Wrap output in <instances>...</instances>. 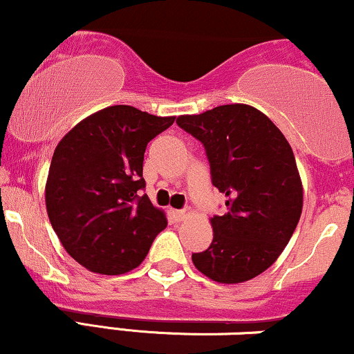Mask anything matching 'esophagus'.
Listing matches in <instances>:
<instances>
[{
  "mask_svg": "<svg viewBox=\"0 0 354 354\" xmlns=\"http://www.w3.org/2000/svg\"><path fill=\"white\" fill-rule=\"evenodd\" d=\"M172 215L177 220H184L187 215H190V210H172Z\"/></svg>",
  "mask_w": 354,
  "mask_h": 354,
  "instance_id": "obj_1",
  "label": "esophagus"
}]
</instances>
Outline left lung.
I'll list each match as a JSON object with an SVG mask.
<instances>
[{
	"mask_svg": "<svg viewBox=\"0 0 354 354\" xmlns=\"http://www.w3.org/2000/svg\"><path fill=\"white\" fill-rule=\"evenodd\" d=\"M177 124L203 144L212 184L227 197L225 214L210 218V247L192 253L195 268L218 283L252 280L275 263L300 220L303 187L292 147L247 104L180 115Z\"/></svg>",
	"mask_w": 354,
	"mask_h": 354,
	"instance_id": "8db88e82",
	"label": "left lung"
}]
</instances>
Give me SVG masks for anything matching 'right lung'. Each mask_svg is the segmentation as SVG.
Segmentation results:
<instances>
[{
  "label": "right lung",
  "instance_id": "add662e5",
  "mask_svg": "<svg viewBox=\"0 0 354 354\" xmlns=\"http://www.w3.org/2000/svg\"><path fill=\"white\" fill-rule=\"evenodd\" d=\"M176 118L132 106H111L73 127L53 153L46 210L62 247L77 263L102 275L139 267L167 227L142 177L144 152Z\"/></svg>",
  "mask_w": 354,
  "mask_h": 354
}]
</instances>
